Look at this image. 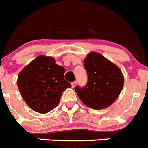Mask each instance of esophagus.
Here are the masks:
<instances>
[{
	"instance_id": "34e87169",
	"label": "esophagus",
	"mask_w": 148,
	"mask_h": 148,
	"mask_svg": "<svg viewBox=\"0 0 148 148\" xmlns=\"http://www.w3.org/2000/svg\"><path fill=\"white\" fill-rule=\"evenodd\" d=\"M71 85H72V88H74V87L76 86V81L72 82V83H71Z\"/></svg>"
}]
</instances>
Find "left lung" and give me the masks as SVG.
<instances>
[{
  "label": "left lung",
  "instance_id": "left-lung-1",
  "mask_svg": "<svg viewBox=\"0 0 148 148\" xmlns=\"http://www.w3.org/2000/svg\"><path fill=\"white\" fill-rule=\"evenodd\" d=\"M83 63L88 82L84 88L75 87L77 95L91 108H106L114 103L122 90L125 79L121 70L97 52L87 54Z\"/></svg>",
  "mask_w": 148,
  "mask_h": 148
}]
</instances>
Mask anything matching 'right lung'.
Listing matches in <instances>:
<instances>
[{"label":"right lung","instance_id":"obj_1","mask_svg":"<svg viewBox=\"0 0 148 148\" xmlns=\"http://www.w3.org/2000/svg\"><path fill=\"white\" fill-rule=\"evenodd\" d=\"M65 69L53 57L40 55L20 72L17 86L27 105L35 112L46 114L54 109L62 92L71 88L64 79Z\"/></svg>","mask_w":148,"mask_h":148}]
</instances>
